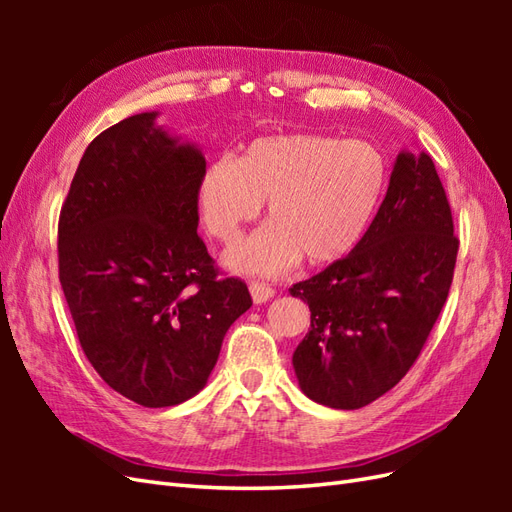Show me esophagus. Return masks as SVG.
Returning a JSON list of instances; mask_svg holds the SVG:
<instances>
[{
  "label": "esophagus",
  "instance_id": "34e87169",
  "mask_svg": "<svg viewBox=\"0 0 512 512\" xmlns=\"http://www.w3.org/2000/svg\"><path fill=\"white\" fill-rule=\"evenodd\" d=\"M250 294H252V301H254L256 305H260V303H267L269 299H273L275 290H273L269 284L252 282V284H250Z\"/></svg>",
  "mask_w": 512,
  "mask_h": 512
}]
</instances>
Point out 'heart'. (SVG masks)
I'll return each mask as SVG.
<instances>
[{"instance_id":"b5f03b06","label":"heart","mask_w":512,"mask_h":512,"mask_svg":"<svg viewBox=\"0 0 512 512\" xmlns=\"http://www.w3.org/2000/svg\"><path fill=\"white\" fill-rule=\"evenodd\" d=\"M386 162L361 141L324 134L262 136L237 160L207 166L198 183V211L209 235L237 241L267 203L269 224L230 247L226 267L280 275L305 256L329 265L350 254L380 207Z\"/></svg>"}]
</instances>
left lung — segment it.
I'll return each instance as SVG.
<instances>
[{
  "instance_id": "left-lung-1",
  "label": "left lung",
  "mask_w": 512,
  "mask_h": 512,
  "mask_svg": "<svg viewBox=\"0 0 512 512\" xmlns=\"http://www.w3.org/2000/svg\"><path fill=\"white\" fill-rule=\"evenodd\" d=\"M459 239L425 151H399L389 190L359 245L290 288L312 324L292 354L301 391L335 410L382 397L421 354L451 290Z\"/></svg>"
}]
</instances>
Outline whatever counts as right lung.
Masks as SVG:
<instances>
[{
  "label": "right lung",
  "instance_id": "1",
  "mask_svg": "<svg viewBox=\"0 0 512 512\" xmlns=\"http://www.w3.org/2000/svg\"><path fill=\"white\" fill-rule=\"evenodd\" d=\"M132 115L85 149L59 215V282L100 378L145 408L205 389L224 335L252 307L198 237L205 156Z\"/></svg>",
  "mask_w": 512,
  "mask_h": 512
}]
</instances>
